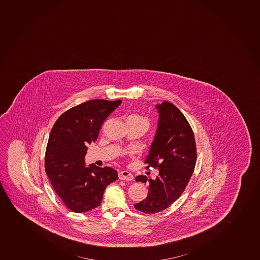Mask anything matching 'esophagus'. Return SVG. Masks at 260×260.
I'll return each instance as SVG.
<instances>
[{
  "mask_svg": "<svg viewBox=\"0 0 260 260\" xmlns=\"http://www.w3.org/2000/svg\"><path fill=\"white\" fill-rule=\"evenodd\" d=\"M119 179L124 180V181H132L134 180V176L130 172L127 171H122V172H119L118 174Z\"/></svg>",
  "mask_w": 260,
  "mask_h": 260,
  "instance_id": "obj_1",
  "label": "esophagus"
}]
</instances>
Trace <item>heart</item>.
<instances>
[{
	"label": "heart",
	"instance_id": "b5f03b06",
	"mask_svg": "<svg viewBox=\"0 0 260 260\" xmlns=\"http://www.w3.org/2000/svg\"><path fill=\"white\" fill-rule=\"evenodd\" d=\"M129 118L134 120V121H139V122H143L148 126V120L144 116H139V115H132L129 116Z\"/></svg>",
	"mask_w": 260,
	"mask_h": 260
}]
</instances>
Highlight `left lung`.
Segmentation results:
<instances>
[{
	"label": "left lung",
	"mask_w": 260,
	"mask_h": 260,
	"mask_svg": "<svg viewBox=\"0 0 260 260\" xmlns=\"http://www.w3.org/2000/svg\"><path fill=\"white\" fill-rule=\"evenodd\" d=\"M159 120L154 141L145 159L146 168L159 170L156 179L139 175L136 182H149V192L134 208L147 214L167 209L179 199L196 164L194 135L183 114L173 104L164 101L156 105Z\"/></svg>",
	"instance_id": "1"
}]
</instances>
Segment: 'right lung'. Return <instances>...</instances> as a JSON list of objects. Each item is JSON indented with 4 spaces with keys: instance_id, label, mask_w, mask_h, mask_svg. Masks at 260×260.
<instances>
[{
    "instance_id": "add662e5",
    "label": "right lung",
    "mask_w": 260,
    "mask_h": 260,
    "mask_svg": "<svg viewBox=\"0 0 260 260\" xmlns=\"http://www.w3.org/2000/svg\"><path fill=\"white\" fill-rule=\"evenodd\" d=\"M121 103L86 101L64 112L51 129L45 169L54 190L72 211L95 209L106 187L118 179L116 170L111 167H85V155L87 145L96 141L104 121Z\"/></svg>"
}]
</instances>
